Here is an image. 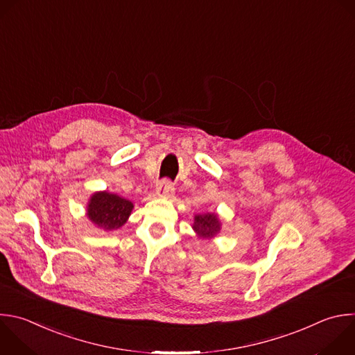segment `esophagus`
<instances>
[{
    "instance_id": "1",
    "label": "esophagus",
    "mask_w": 355,
    "mask_h": 355,
    "mask_svg": "<svg viewBox=\"0 0 355 355\" xmlns=\"http://www.w3.org/2000/svg\"><path fill=\"white\" fill-rule=\"evenodd\" d=\"M173 191H174V187L168 180H162L156 188V193L159 196H170L173 193Z\"/></svg>"
}]
</instances>
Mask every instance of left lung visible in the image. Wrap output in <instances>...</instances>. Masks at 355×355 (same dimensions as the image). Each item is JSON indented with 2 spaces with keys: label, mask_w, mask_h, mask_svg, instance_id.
<instances>
[{
  "label": "left lung",
  "mask_w": 355,
  "mask_h": 355,
  "mask_svg": "<svg viewBox=\"0 0 355 355\" xmlns=\"http://www.w3.org/2000/svg\"><path fill=\"white\" fill-rule=\"evenodd\" d=\"M193 230L203 239L214 237L220 230V223L217 216L214 213H205V214L195 216Z\"/></svg>",
  "instance_id": "8db88e82"
}]
</instances>
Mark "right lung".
I'll return each instance as SVG.
<instances>
[{
    "mask_svg": "<svg viewBox=\"0 0 355 355\" xmlns=\"http://www.w3.org/2000/svg\"><path fill=\"white\" fill-rule=\"evenodd\" d=\"M132 202L108 192H97L92 196L87 216L100 228L114 230L121 227L132 211Z\"/></svg>",
    "mask_w": 355,
    "mask_h": 355,
    "instance_id": "right-lung-1",
    "label": "right lung"
}]
</instances>
